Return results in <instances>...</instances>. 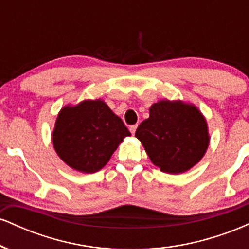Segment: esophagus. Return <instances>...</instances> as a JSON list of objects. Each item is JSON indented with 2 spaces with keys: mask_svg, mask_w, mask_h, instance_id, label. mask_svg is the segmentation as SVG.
I'll return each instance as SVG.
<instances>
[{
  "mask_svg": "<svg viewBox=\"0 0 249 249\" xmlns=\"http://www.w3.org/2000/svg\"><path fill=\"white\" fill-rule=\"evenodd\" d=\"M137 126H138V125H131V126H130V132L132 133V134H134V132H136V130H137Z\"/></svg>",
  "mask_w": 249,
  "mask_h": 249,
  "instance_id": "obj_1",
  "label": "esophagus"
}]
</instances>
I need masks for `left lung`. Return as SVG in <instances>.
I'll return each instance as SVG.
<instances>
[{"label":"left lung","instance_id":"1","mask_svg":"<svg viewBox=\"0 0 249 249\" xmlns=\"http://www.w3.org/2000/svg\"><path fill=\"white\" fill-rule=\"evenodd\" d=\"M136 137L162 172H186L204 157L210 142L204 116L193 105L160 101L150 108Z\"/></svg>","mask_w":249,"mask_h":249}]
</instances>
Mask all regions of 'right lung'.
Masks as SVG:
<instances>
[{
	"instance_id": "right-lung-1",
	"label": "right lung",
	"mask_w": 249,
	"mask_h": 249,
	"mask_svg": "<svg viewBox=\"0 0 249 249\" xmlns=\"http://www.w3.org/2000/svg\"><path fill=\"white\" fill-rule=\"evenodd\" d=\"M125 124L103 101H84L63 107L53 142L63 161L79 172L95 173L107 165L125 137Z\"/></svg>"
}]
</instances>
